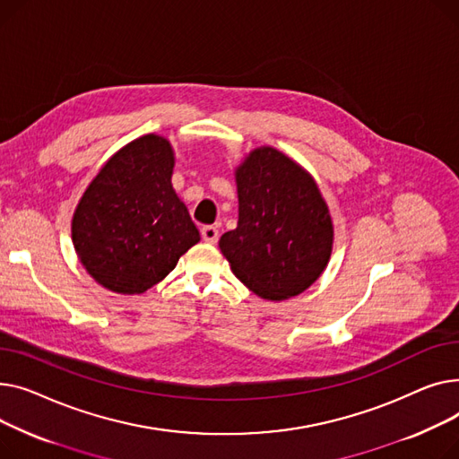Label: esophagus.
<instances>
[{
    "instance_id": "34e87169",
    "label": "esophagus",
    "mask_w": 459,
    "mask_h": 459,
    "mask_svg": "<svg viewBox=\"0 0 459 459\" xmlns=\"http://www.w3.org/2000/svg\"><path fill=\"white\" fill-rule=\"evenodd\" d=\"M202 238L205 242H211V245H214V242L219 240V230L214 226H204L202 228Z\"/></svg>"
}]
</instances>
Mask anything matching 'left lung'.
<instances>
[{"label":"left lung","instance_id":"left-lung-1","mask_svg":"<svg viewBox=\"0 0 459 459\" xmlns=\"http://www.w3.org/2000/svg\"><path fill=\"white\" fill-rule=\"evenodd\" d=\"M235 179L238 222L219 240L233 274L266 300L304 292L325 273L333 245L315 179L271 146L250 152Z\"/></svg>","mask_w":459,"mask_h":459}]
</instances>
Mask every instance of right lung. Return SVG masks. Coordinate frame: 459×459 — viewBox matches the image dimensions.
<instances>
[{"label": "right lung", "mask_w": 459, "mask_h": 459, "mask_svg": "<svg viewBox=\"0 0 459 459\" xmlns=\"http://www.w3.org/2000/svg\"><path fill=\"white\" fill-rule=\"evenodd\" d=\"M172 170L170 143L150 133L118 150L81 196L72 219L74 248L105 289L148 290L200 240L172 188Z\"/></svg>", "instance_id": "1"}]
</instances>
